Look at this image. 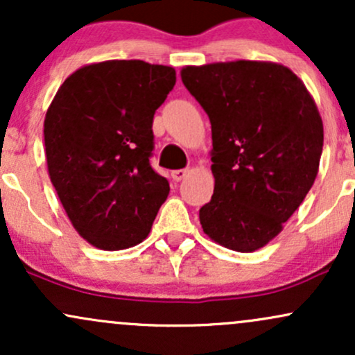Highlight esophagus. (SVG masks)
<instances>
[{
  "label": "esophagus",
  "mask_w": 355,
  "mask_h": 355,
  "mask_svg": "<svg viewBox=\"0 0 355 355\" xmlns=\"http://www.w3.org/2000/svg\"><path fill=\"white\" fill-rule=\"evenodd\" d=\"M189 173H190V170H187V168H183V170H173V172H172V178H173L175 182H180V180H183V178H185Z\"/></svg>",
  "instance_id": "obj_1"
}]
</instances>
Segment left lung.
I'll use <instances>...</instances> for the list:
<instances>
[{
    "instance_id": "1",
    "label": "left lung",
    "mask_w": 355,
    "mask_h": 355,
    "mask_svg": "<svg viewBox=\"0 0 355 355\" xmlns=\"http://www.w3.org/2000/svg\"><path fill=\"white\" fill-rule=\"evenodd\" d=\"M211 125V200L202 229L218 245L255 252L284 230L319 173L324 125L291 68L237 60L183 67Z\"/></svg>"
}]
</instances>
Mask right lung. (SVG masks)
Instances as JSON below:
<instances>
[{
    "label": "right lung",
    "instance_id": "obj_1",
    "mask_svg": "<svg viewBox=\"0 0 355 355\" xmlns=\"http://www.w3.org/2000/svg\"><path fill=\"white\" fill-rule=\"evenodd\" d=\"M172 67L108 60L73 71L44 116L50 180L73 229L100 250L148 237L170 185L150 166L153 115L172 92Z\"/></svg>",
    "mask_w": 355,
    "mask_h": 355
}]
</instances>
